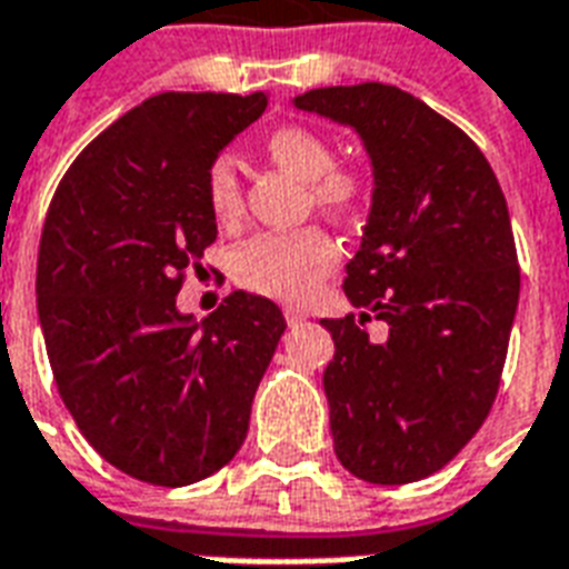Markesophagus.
Instances as JSON below:
<instances>
[{
  "mask_svg": "<svg viewBox=\"0 0 569 569\" xmlns=\"http://www.w3.org/2000/svg\"><path fill=\"white\" fill-rule=\"evenodd\" d=\"M283 316H286V325H289V328H298L301 321H307V312H303L301 307H292V303H289V307H283Z\"/></svg>",
  "mask_w": 569,
  "mask_h": 569,
  "instance_id": "34e87169",
  "label": "esophagus"
}]
</instances>
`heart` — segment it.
<instances>
[{
  "mask_svg": "<svg viewBox=\"0 0 569 569\" xmlns=\"http://www.w3.org/2000/svg\"><path fill=\"white\" fill-rule=\"evenodd\" d=\"M268 153L280 168L310 182V200L321 212L351 214L366 200V180L357 171H337V150L328 138L289 123L268 138ZM206 200L214 218L232 221L241 212L239 171L230 156H218L206 173ZM339 250L325 230L266 232L248 241L236 257L239 280L274 298H303L337 266Z\"/></svg>",
  "mask_w": 569,
  "mask_h": 569,
  "instance_id": "heart-1",
  "label": "heart"
}]
</instances>
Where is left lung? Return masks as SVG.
<instances>
[{
    "mask_svg": "<svg viewBox=\"0 0 569 569\" xmlns=\"http://www.w3.org/2000/svg\"><path fill=\"white\" fill-rule=\"evenodd\" d=\"M292 106L357 132L372 164L346 266L360 312L321 319L333 451L369 485H410L446 467L493 407L520 301L508 203L485 153L401 88H316Z\"/></svg>",
    "mask_w": 569,
    "mask_h": 569,
    "instance_id": "8db88e82",
    "label": "left lung"
}]
</instances>
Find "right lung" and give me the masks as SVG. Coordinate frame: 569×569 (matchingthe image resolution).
Returning a JSON list of instances; mask_svg holds the SVG:
<instances>
[{
    "mask_svg": "<svg viewBox=\"0 0 569 569\" xmlns=\"http://www.w3.org/2000/svg\"><path fill=\"white\" fill-rule=\"evenodd\" d=\"M268 93H156L70 164L38 253V319L58 392L111 467L186 487L236 458L286 319L232 292L197 321L182 271L218 236L206 173Z\"/></svg>",
    "mask_w": 569,
    "mask_h": 569,
    "instance_id": "obj_1",
    "label": "right lung"
}]
</instances>
